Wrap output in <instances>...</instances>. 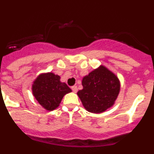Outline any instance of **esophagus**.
I'll return each instance as SVG.
<instances>
[{
	"label": "esophagus",
	"instance_id": "34e87169",
	"mask_svg": "<svg viewBox=\"0 0 154 154\" xmlns=\"http://www.w3.org/2000/svg\"><path fill=\"white\" fill-rule=\"evenodd\" d=\"M72 91L74 92H77V91H78V88H77L76 85H73V86H72Z\"/></svg>",
	"mask_w": 154,
	"mask_h": 154
}]
</instances>
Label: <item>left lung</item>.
I'll return each instance as SVG.
<instances>
[{"mask_svg": "<svg viewBox=\"0 0 154 154\" xmlns=\"http://www.w3.org/2000/svg\"><path fill=\"white\" fill-rule=\"evenodd\" d=\"M83 89L77 92L84 108L92 113H102L115 104L120 91L117 75L99 65L82 80Z\"/></svg>", "mask_w": 154, "mask_h": 154, "instance_id": "1", "label": "left lung"}]
</instances>
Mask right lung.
<instances>
[{
  "instance_id": "1",
  "label": "right lung",
  "mask_w": 154,
  "mask_h": 154,
  "mask_svg": "<svg viewBox=\"0 0 154 154\" xmlns=\"http://www.w3.org/2000/svg\"><path fill=\"white\" fill-rule=\"evenodd\" d=\"M60 76L53 72L38 75L31 85L32 94L45 109L52 111L58 108L65 95L72 89L60 81Z\"/></svg>"
}]
</instances>
